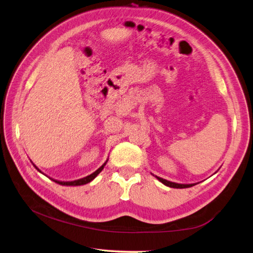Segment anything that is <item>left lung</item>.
I'll list each match as a JSON object with an SVG mask.
<instances>
[{"mask_svg":"<svg viewBox=\"0 0 253 253\" xmlns=\"http://www.w3.org/2000/svg\"><path fill=\"white\" fill-rule=\"evenodd\" d=\"M154 176V175H153ZM157 177V179H159L162 184H164L165 186L168 187H170V188H177V189H181V188H189V187H192L195 186L196 184H177V182H173V181H169V180H166V179H163L161 178V177Z\"/></svg>","mask_w":253,"mask_h":253,"instance_id":"8db88e82","label":"left lung"}]
</instances>
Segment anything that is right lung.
I'll return each mask as SVG.
<instances>
[{
  "instance_id": "right-lung-1",
  "label": "right lung",
  "mask_w": 253,
  "mask_h": 253,
  "mask_svg": "<svg viewBox=\"0 0 253 253\" xmlns=\"http://www.w3.org/2000/svg\"><path fill=\"white\" fill-rule=\"evenodd\" d=\"M106 162H107V161H106ZM106 162H105L103 165H102L100 169H96V170L94 171V173H92V174L87 176V177H84V178H80V179H77V180H73V181H61V180H56V179H52V180L55 181L56 184L62 185V186H82V185H85V184H88V182L92 181V180L95 178V177L101 173V170L104 169V166H105ZM34 166L41 173V170H40L39 169H38L35 164H34Z\"/></svg>"
}]
</instances>
